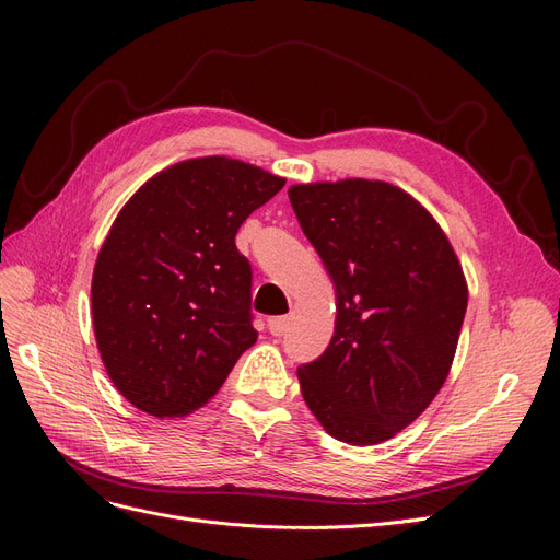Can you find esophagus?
Instances as JSON below:
<instances>
[{
    "instance_id": "esophagus-1",
    "label": "esophagus",
    "mask_w": 560,
    "mask_h": 560,
    "mask_svg": "<svg viewBox=\"0 0 560 560\" xmlns=\"http://www.w3.org/2000/svg\"><path fill=\"white\" fill-rule=\"evenodd\" d=\"M287 327H290V317H270L268 319V329L273 336H282L287 331Z\"/></svg>"
}]
</instances>
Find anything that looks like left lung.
Here are the masks:
<instances>
[{
    "label": "left lung",
    "mask_w": 560,
    "mask_h": 560,
    "mask_svg": "<svg viewBox=\"0 0 560 560\" xmlns=\"http://www.w3.org/2000/svg\"><path fill=\"white\" fill-rule=\"evenodd\" d=\"M287 194L336 292L331 343L296 369L301 395L338 442H387L448 378L467 311L460 259L428 208L389 182Z\"/></svg>",
    "instance_id": "left-lung-1"
}]
</instances>
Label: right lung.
I'll return each mask as SVG.
<instances>
[{
    "instance_id": "obj_1",
    "label": "right lung",
    "mask_w": 560,
    "mask_h": 560,
    "mask_svg": "<svg viewBox=\"0 0 560 560\" xmlns=\"http://www.w3.org/2000/svg\"><path fill=\"white\" fill-rule=\"evenodd\" d=\"M282 186L238 159H186L149 177L116 214L93 268V331L107 376L135 409L161 420L194 413L257 343L252 268L235 233Z\"/></svg>"
}]
</instances>
